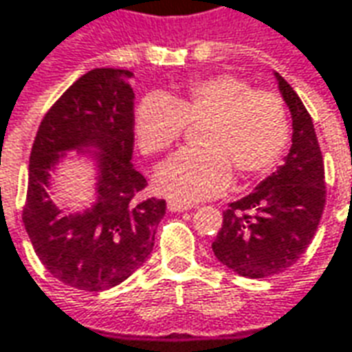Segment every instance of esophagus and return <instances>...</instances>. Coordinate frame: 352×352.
<instances>
[{
    "instance_id": "obj_1",
    "label": "esophagus",
    "mask_w": 352,
    "mask_h": 352,
    "mask_svg": "<svg viewBox=\"0 0 352 352\" xmlns=\"http://www.w3.org/2000/svg\"><path fill=\"white\" fill-rule=\"evenodd\" d=\"M168 210L170 212H186V210H191L193 208V204L189 203H180V201H168Z\"/></svg>"
}]
</instances>
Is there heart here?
Here are the masks:
<instances>
[{"label": "heart", "instance_id": "b5f03b06", "mask_svg": "<svg viewBox=\"0 0 352 352\" xmlns=\"http://www.w3.org/2000/svg\"><path fill=\"white\" fill-rule=\"evenodd\" d=\"M186 124H204L199 151H182L155 172V189L182 203L223 193L234 170L252 180L273 170L290 142V119L283 98L254 91L241 77L221 74L197 79L178 94H148L134 113V136L146 155L180 140Z\"/></svg>", "mask_w": 352, "mask_h": 352}]
</instances>
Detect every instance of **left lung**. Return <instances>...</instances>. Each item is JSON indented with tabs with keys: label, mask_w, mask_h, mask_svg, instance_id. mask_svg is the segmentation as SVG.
I'll list each match as a JSON object with an SVG mask.
<instances>
[{
	"label": "left lung",
	"mask_w": 352,
	"mask_h": 352,
	"mask_svg": "<svg viewBox=\"0 0 352 352\" xmlns=\"http://www.w3.org/2000/svg\"><path fill=\"white\" fill-rule=\"evenodd\" d=\"M278 91L292 116L284 163L243 199L229 204L212 243L218 260L248 278L283 273L313 241L326 204L324 161L309 111L283 76Z\"/></svg>",
	"instance_id": "obj_1"
}]
</instances>
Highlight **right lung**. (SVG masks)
<instances>
[{
  "label": "right lung",
  "mask_w": 352,
  "mask_h": 352,
  "mask_svg": "<svg viewBox=\"0 0 352 352\" xmlns=\"http://www.w3.org/2000/svg\"><path fill=\"white\" fill-rule=\"evenodd\" d=\"M129 69L94 68L45 113L32 146L22 221L37 258L72 288H113L148 260L163 199H140L148 182L131 163L134 91ZM68 151L97 164V201L62 217L48 195L50 170Z\"/></svg>",
  "instance_id": "obj_1"
}]
</instances>
